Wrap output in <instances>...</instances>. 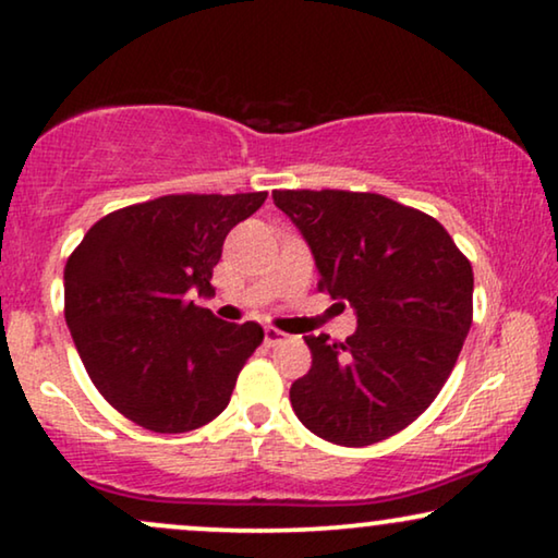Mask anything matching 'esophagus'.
<instances>
[{
    "mask_svg": "<svg viewBox=\"0 0 558 558\" xmlns=\"http://www.w3.org/2000/svg\"><path fill=\"white\" fill-rule=\"evenodd\" d=\"M287 340H289V335L277 330V327H266V330H264V342H266V345H269V348L281 345V342H287Z\"/></svg>",
    "mask_w": 558,
    "mask_h": 558,
    "instance_id": "1",
    "label": "esophagus"
}]
</instances>
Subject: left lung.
Segmentation results:
<instances>
[{
  "mask_svg": "<svg viewBox=\"0 0 558 558\" xmlns=\"http://www.w3.org/2000/svg\"><path fill=\"white\" fill-rule=\"evenodd\" d=\"M312 248L319 289L355 310L345 342L307 335L294 414L332 445L407 429L447 384L472 325V266L439 220L376 193L277 190Z\"/></svg>",
  "mask_w": 558,
  "mask_h": 558,
  "instance_id": "1",
  "label": "left lung"
}]
</instances>
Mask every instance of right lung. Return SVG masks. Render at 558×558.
<instances>
[{"instance_id":"1","label":"right lung","mask_w":558,"mask_h":558,"mask_svg":"<svg viewBox=\"0 0 558 558\" xmlns=\"http://www.w3.org/2000/svg\"><path fill=\"white\" fill-rule=\"evenodd\" d=\"M266 193L165 195L90 226L65 264V323L98 393L159 434L193 432L231 401L262 345L256 323L197 307L233 226Z\"/></svg>"}]
</instances>
